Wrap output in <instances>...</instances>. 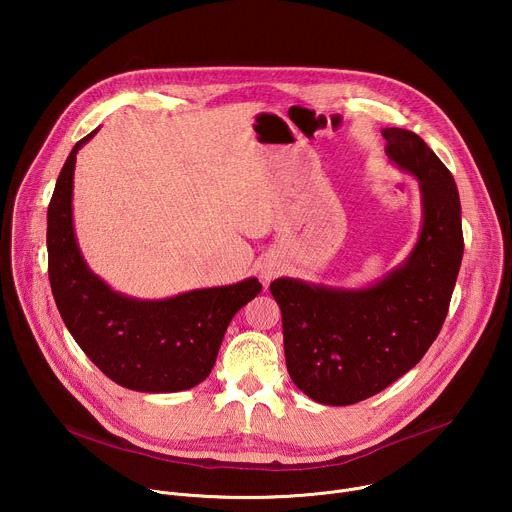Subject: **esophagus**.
Returning <instances> with one entry per match:
<instances>
[{
	"mask_svg": "<svg viewBox=\"0 0 512 512\" xmlns=\"http://www.w3.org/2000/svg\"><path fill=\"white\" fill-rule=\"evenodd\" d=\"M275 273H277V271H273V269H263V271H261V277H263L265 281H271V279L275 277Z\"/></svg>",
	"mask_w": 512,
	"mask_h": 512,
	"instance_id": "obj_1",
	"label": "esophagus"
}]
</instances>
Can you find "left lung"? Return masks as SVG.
<instances>
[{
  "mask_svg": "<svg viewBox=\"0 0 512 512\" xmlns=\"http://www.w3.org/2000/svg\"><path fill=\"white\" fill-rule=\"evenodd\" d=\"M387 156L421 186L423 229L403 267L373 287L344 291L281 277L269 289L281 310L291 381L324 405L369 399L423 358L448 316L464 235L452 172L413 131L389 127Z\"/></svg>",
  "mask_w": 512,
  "mask_h": 512,
  "instance_id": "8db88e82",
  "label": "left lung"
}]
</instances>
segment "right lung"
<instances>
[{
  "mask_svg": "<svg viewBox=\"0 0 512 512\" xmlns=\"http://www.w3.org/2000/svg\"><path fill=\"white\" fill-rule=\"evenodd\" d=\"M97 133L77 141L48 204V277L56 308L83 352L117 385L141 393H176L202 383L233 316L261 283L194 289L139 302L115 294L83 261L72 229V174L77 152Z\"/></svg>",
  "mask_w": 512,
  "mask_h": 512,
  "instance_id": "add662e5",
  "label": "right lung"
}]
</instances>
